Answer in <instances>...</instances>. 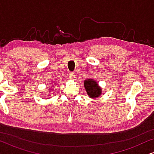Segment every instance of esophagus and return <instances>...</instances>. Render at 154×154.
I'll return each instance as SVG.
<instances>
[{
	"mask_svg": "<svg viewBox=\"0 0 154 154\" xmlns=\"http://www.w3.org/2000/svg\"><path fill=\"white\" fill-rule=\"evenodd\" d=\"M69 79H74L75 76L74 73H72V72H71V73L69 74Z\"/></svg>",
	"mask_w": 154,
	"mask_h": 154,
	"instance_id": "esophagus-1",
	"label": "esophagus"
}]
</instances>
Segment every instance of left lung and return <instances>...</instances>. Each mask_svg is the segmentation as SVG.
<instances>
[{"label": "left lung", "instance_id": "8db88e82", "mask_svg": "<svg viewBox=\"0 0 154 154\" xmlns=\"http://www.w3.org/2000/svg\"><path fill=\"white\" fill-rule=\"evenodd\" d=\"M84 87L88 95L92 99L98 98L102 92V88L99 85L95 80L88 79L84 81Z\"/></svg>", "mask_w": 154, "mask_h": 154}]
</instances>
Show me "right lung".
Returning a JSON list of instances; mask_svg holds the SVG:
<instances>
[{
    "label": "right lung",
    "instance_id": "right-lung-1",
    "mask_svg": "<svg viewBox=\"0 0 154 154\" xmlns=\"http://www.w3.org/2000/svg\"><path fill=\"white\" fill-rule=\"evenodd\" d=\"M52 87H53V86H52ZM48 92H50V91H48ZM50 95H51V94H50Z\"/></svg>",
    "mask_w": 154,
    "mask_h": 154
}]
</instances>
